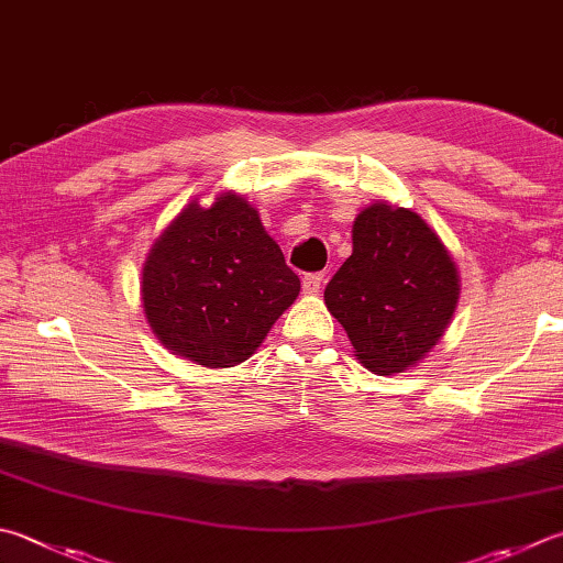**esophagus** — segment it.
Here are the masks:
<instances>
[{"label": "esophagus", "mask_w": 563, "mask_h": 563, "mask_svg": "<svg viewBox=\"0 0 563 563\" xmlns=\"http://www.w3.org/2000/svg\"><path fill=\"white\" fill-rule=\"evenodd\" d=\"M321 284H323V274L321 272H311L303 277V291L306 294H318L321 291Z\"/></svg>", "instance_id": "obj_1"}]
</instances>
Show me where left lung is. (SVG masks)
<instances>
[{
	"label": "left lung",
	"instance_id": "left-lung-1",
	"mask_svg": "<svg viewBox=\"0 0 563 563\" xmlns=\"http://www.w3.org/2000/svg\"><path fill=\"white\" fill-rule=\"evenodd\" d=\"M323 299L377 375L411 367L439 343L459 303V272L427 222L375 203L355 218L353 254Z\"/></svg>",
	"mask_w": 563,
	"mask_h": 563
}]
</instances>
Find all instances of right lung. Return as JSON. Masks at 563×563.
<instances>
[{
	"instance_id": "obj_1",
	"label": "right lung",
	"mask_w": 563,
	"mask_h": 563,
	"mask_svg": "<svg viewBox=\"0 0 563 563\" xmlns=\"http://www.w3.org/2000/svg\"><path fill=\"white\" fill-rule=\"evenodd\" d=\"M257 210L238 196L190 203L146 257L144 311L168 350L206 367L247 360L299 296Z\"/></svg>"
}]
</instances>
